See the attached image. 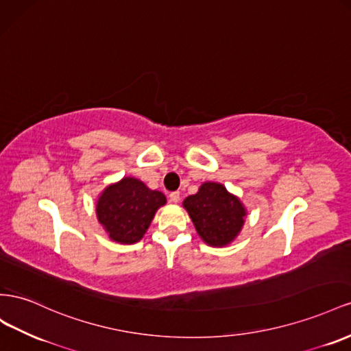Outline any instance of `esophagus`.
Wrapping results in <instances>:
<instances>
[{"mask_svg": "<svg viewBox=\"0 0 351 351\" xmlns=\"http://www.w3.org/2000/svg\"><path fill=\"white\" fill-rule=\"evenodd\" d=\"M180 197H182L180 196V192H173L171 195H169V201H171L173 204H177L180 201Z\"/></svg>", "mask_w": 351, "mask_h": 351, "instance_id": "1", "label": "esophagus"}]
</instances>
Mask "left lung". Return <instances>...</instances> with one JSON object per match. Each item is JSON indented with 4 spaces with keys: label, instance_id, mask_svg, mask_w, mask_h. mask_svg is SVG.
Instances as JSON below:
<instances>
[{
    "label": "left lung",
    "instance_id": "8db88e82",
    "mask_svg": "<svg viewBox=\"0 0 351 351\" xmlns=\"http://www.w3.org/2000/svg\"><path fill=\"white\" fill-rule=\"evenodd\" d=\"M183 208L199 238L215 248H223L238 238L248 215L241 199L215 182L202 183L197 193L184 199Z\"/></svg>",
    "mask_w": 351,
    "mask_h": 351
}]
</instances>
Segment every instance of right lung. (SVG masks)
Returning <instances> with one entry per match:
<instances>
[{"label": "right lung", "instance_id": "add662e5", "mask_svg": "<svg viewBox=\"0 0 351 351\" xmlns=\"http://www.w3.org/2000/svg\"><path fill=\"white\" fill-rule=\"evenodd\" d=\"M165 204L162 192L152 191L136 177H124L103 189L96 215L113 242L131 245L143 239L156 211Z\"/></svg>", "mask_w": 351, "mask_h": 351}]
</instances>
